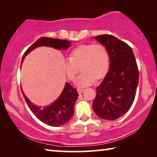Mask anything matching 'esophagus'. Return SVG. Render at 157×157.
<instances>
[{
	"instance_id": "34e87169",
	"label": "esophagus",
	"mask_w": 157,
	"mask_h": 157,
	"mask_svg": "<svg viewBox=\"0 0 157 157\" xmlns=\"http://www.w3.org/2000/svg\"><path fill=\"white\" fill-rule=\"evenodd\" d=\"M77 92H78V94H81L83 92V89H78V90H77Z\"/></svg>"
}]
</instances>
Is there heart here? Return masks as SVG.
Here are the masks:
<instances>
[{"label":"heart","instance_id":"heart-1","mask_svg":"<svg viewBox=\"0 0 157 157\" xmlns=\"http://www.w3.org/2000/svg\"><path fill=\"white\" fill-rule=\"evenodd\" d=\"M109 66V55L102 44H87L74 48L70 53L69 59L65 60L63 69L70 81H74L79 71L76 85L85 87L91 85L95 79L101 78L106 74Z\"/></svg>","mask_w":157,"mask_h":157}]
</instances>
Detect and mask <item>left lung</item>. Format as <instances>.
<instances>
[{"instance_id": "8db88e82", "label": "left lung", "mask_w": 157, "mask_h": 157, "mask_svg": "<svg viewBox=\"0 0 157 157\" xmlns=\"http://www.w3.org/2000/svg\"><path fill=\"white\" fill-rule=\"evenodd\" d=\"M96 40L106 47L110 58L109 70L96 89L93 109L101 119L113 121L132 106L139 83V71L131 47L111 35H100Z\"/></svg>"}]
</instances>
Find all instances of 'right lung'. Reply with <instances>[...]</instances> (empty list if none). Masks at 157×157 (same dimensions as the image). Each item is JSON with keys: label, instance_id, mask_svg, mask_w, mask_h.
Segmentation results:
<instances>
[{"label": "right lung", "instance_id": "add662e5", "mask_svg": "<svg viewBox=\"0 0 157 157\" xmlns=\"http://www.w3.org/2000/svg\"><path fill=\"white\" fill-rule=\"evenodd\" d=\"M70 46L71 42L66 40L46 37L40 38L24 53L21 64L25 57L37 47L47 46L57 50H66L69 48ZM21 91L28 106H29L33 114L40 121L47 125L51 126H61L67 123L74 115V104L76 101L78 94L77 90L73 88L68 83H66L63 91L61 92L59 97L52 104L44 106V108L33 104L26 97V96L23 92V89H21Z\"/></svg>", "mask_w": 157, "mask_h": 157}]
</instances>
